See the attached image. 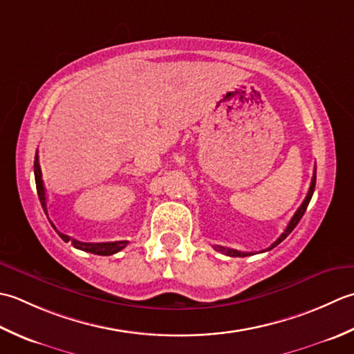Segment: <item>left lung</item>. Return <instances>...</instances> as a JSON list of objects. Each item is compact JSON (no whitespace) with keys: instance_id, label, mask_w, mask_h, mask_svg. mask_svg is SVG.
Segmentation results:
<instances>
[{"instance_id":"left-lung-1","label":"left lung","mask_w":354,"mask_h":354,"mask_svg":"<svg viewBox=\"0 0 354 354\" xmlns=\"http://www.w3.org/2000/svg\"><path fill=\"white\" fill-rule=\"evenodd\" d=\"M315 185H316V167H315V169H313V177H312V182H310V187H308L307 197L304 198V201H302V205L298 207V211L295 212L292 220L288 221V225H287L284 232L281 234V236L278 238V240H277L275 243L272 244V246H270L268 250H270V249H273L275 246H278V244H279L281 241H283L284 238H286L288 234H290L295 227H297L299 220L302 218V215H304V212H306V209H307V206H308V203H310V200H312V196H313V192H315ZM214 249L217 250V252H221V254H225V255H227V257H249V255H254V254H252V252H240V250L229 249V248H223V246H215ZM263 252H264V250H263Z\"/></svg>"}]
</instances>
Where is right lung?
Returning a JSON list of instances; mask_svg holds the SVG:
<instances>
[{
  "label": "right lung",
  "mask_w": 354,
  "mask_h": 354,
  "mask_svg": "<svg viewBox=\"0 0 354 354\" xmlns=\"http://www.w3.org/2000/svg\"><path fill=\"white\" fill-rule=\"evenodd\" d=\"M35 182H36V191H38V197L41 201V206L44 209V212L47 214V196H46V187H44V182H42V174H41V167H39V157H38V151H36L35 154ZM53 226V225H52ZM55 227V226H53ZM56 230V227H55ZM59 236L62 238L64 241L68 243L71 241V244L76 249H81L84 252H90V254H95V255H113L116 254V252L124 249L128 241H108V243H82V241H77L73 240V238H70L66 234H61L59 230H56Z\"/></svg>",
  "instance_id": "1"
}]
</instances>
